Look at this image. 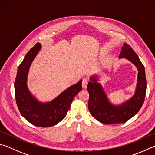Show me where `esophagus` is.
<instances>
[{
	"label": "esophagus",
	"instance_id": "34e87169",
	"mask_svg": "<svg viewBox=\"0 0 155 155\" xmlns=\"http://www.w3.org/2000/svg\"><path fill=\"white\" fill-rule=\"evenodd\" d=\"M87 84H88V80L86 79V78H83V82H82V87H83V88L85 89L86 87H87Z\"/></svg>",
	"mask_w": 155,
	"mask_h": 155
}]
</instances>
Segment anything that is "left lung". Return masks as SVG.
Wrapping results in <instances>:
<instances>
[{
	"instance_id": "obj_1",
	"label": "left lung",
	"mask_w": 155,
	"mask_h": 155,
	"mask_svg": "<svg viewBox=\"0 0 155 155\" xmlns=\"http://www.w3.org/2000/svg\"><path fill=\"white\" fill-rule=\"evenodd\" d=\"M124 57L137 67V83L135 94L121 104L114 105L109 101L98 77H90L87 91L90 94L88 108L91 115L100 122L106 124L125 123L137 114L142 107L146 91L145 68L137 54L128 44H124L119 58Z\"/></svg>"
}]
</instances>
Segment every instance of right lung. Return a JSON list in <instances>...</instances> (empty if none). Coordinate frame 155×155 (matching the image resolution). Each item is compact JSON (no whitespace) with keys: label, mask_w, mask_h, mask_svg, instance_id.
<instances>
[{"label":"right lung","mask_w":155,"mask_h":155,"mask_svg":"<svg viewBox=\"0 0 155 155\" xmlns=\"http://www.w3.org/2000/svg\"><path fill=\"white\" fill-rule=\"evenodd\" d=\"M41 48V44L37 43L18 66L14 83L15 96L21 115L28 122L36 127H50L65 117L74 96L82 90V80L48 103H41L37 100L30 92L27 82L31 65Z\"/></svg>","instance_id":"add662e5"}]
</instances>
